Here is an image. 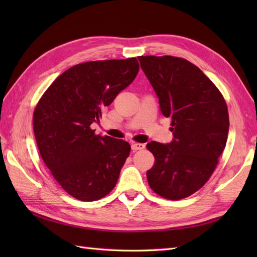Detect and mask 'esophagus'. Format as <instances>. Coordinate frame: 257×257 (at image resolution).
Instances as JSON below:
<instances>
[{
    "instance_id": "obj_1",
    "label": "esophagus",
    "mask_w": 257,
    "mask_h": 257,
    "mask_svg": "<svg viewBox=\"0 0 257 257\" xmlns=\"http://www.w3.org/2000/svg\"><path fill=\"white\" fill-rule=\"evenodd\" d=\"M144 148H145V145H144V144H137V143L132 144V149H133V151L143 150Z\"/></svg>"
}]
</instances>
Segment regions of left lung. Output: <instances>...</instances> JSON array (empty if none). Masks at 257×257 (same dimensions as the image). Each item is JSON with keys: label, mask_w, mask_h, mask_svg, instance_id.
Returning <instances> with one entry per match:
<instances>
[{"label": "left lung", "mask_w": 257, "mask_h": 257, "mask_svg": "<svg viewBox=\"0 0 257 257\" xmlns=\"http://www.w3.org/2000/svg\"><path fill=\"white\" fill-rule=\"evenodd\" d=\"M138 59L161 112L172 119L170 144H147L156 159L147 179L162 198L181 200L203 187L225 148L230 127L226 103L215 85L187 59Z\"/></svg>", "instance_id": "left-lung-1"}]
</instances>
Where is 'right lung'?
Instances as JSON below:
<instances>
[{
  "label": "right lung",
  "instance_id": "obj_1",
  "mask_svg": "<svg viewBox=\"0 0 257 257\" xmlns=\"http://www.w3.org/2000/svg\"><path fill=\"white\" fill-rule=\"evenodd\" d=\"M137 58L75 65L59 75L38 101L33 116L43 161L68 194L96 201L116 185L130 154L121 139L95 135L102 109L133 83Z\"/></svg>",
  "mask_w": 257,
  "mask_h": 257
}]
</instances>
